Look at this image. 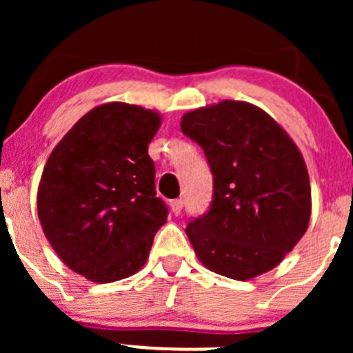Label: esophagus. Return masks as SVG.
<instances>
[{
    "instance_id": "esophagus-1",
    "label": "esophagus",
    "mask_w": 353,
    "mask_h": 353,
    "mask_svg": "<svg viewBox=\"0 0 353 353\" xmlns=\"http://www.w3.org/2000/svg\"><path fill=\"white\" fill-rule=\"evenodd\" d=\"M170 210H172L174 215H179L181 210H183V199L181 198L172 199V201H170Z\"/></svg>"
}]
</instances>
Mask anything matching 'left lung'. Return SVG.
Segmentation results:
<instances>
[{
  "mask_svg": "<svg viewBox=\"0 0 353 353\" xmlns=\"http://www.w3.org/2000/svg\"><path fill=\"white\" fill-rule=\"evenodd\" d=\"M181 130L205 152L213 201L186 227L212 272L251 280L282 263L307 230L311 184L301 150L263 109L222 101L186 112Z\"/></svg>",
  "mask_w": 353,
  "mask_h": 353,
  "instance_id": "left-lung-1",
  "label": "left lung"
}]
</instances>
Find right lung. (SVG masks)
I'll return each mask as SVG.
<instances>
[{
    "mask_svg": "<svg viewBox=\"0 0 353 353\" xmlns=\"http://www.w3.org/2000/svg\"><path fill=\"white\" fill-rule=\"evenodd\" d=\"M160 123L157 110L101 104L77 121L46 162L37 191L42 230L68 268L90 282L137 273L165 223L148 155Z\"/></svg>",
    "mask_w": 353,
    "mask_h": 353,
    "instance_id": "right-lung-1",
    "label": "right lung"
}]
</instances>
